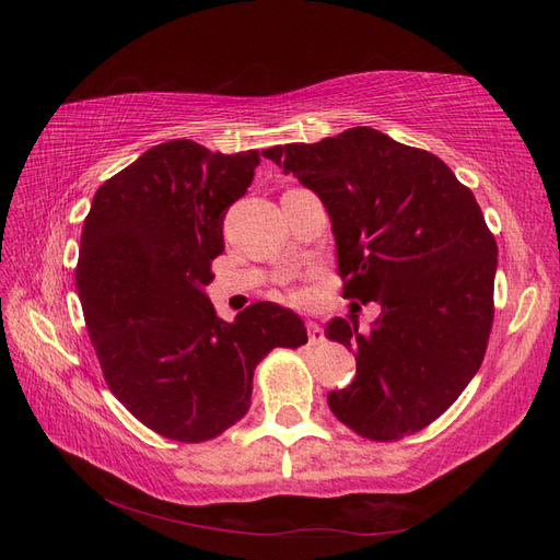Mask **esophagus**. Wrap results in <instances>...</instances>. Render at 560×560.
I'll return each mask as SVG.
<instances>
[{
    "instance_id": "1",
    "label": "esophagus",
    "mask_w": 560,
    "mask_h": 560,
    "mask_svg": "<svg viewBox=\"0 0 560 560\" xmlns=\"http://www.w3.org/2000/svg\"><path fill=\"white\" fill-rule=\"evenodd\" d=\"M307 339H311V343H319L325 339V331L323 327H319L317 323H307Z\"/></svg>"
}]
</instances>
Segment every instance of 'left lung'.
Masks as SVG:
<instances>
[{
  "instance_id": "obj_1",
  "label": "left lung",
  "mask_w": 560,
  "mask_h": 560,
  "mask_svg": "<svg viewBox=\"0 0 560 560\" xmlns=\"http://www.w3.org/2000/svg\"><path fill=\"white\" fill-rule=\"evenodd\" d=\"M323 199L343 299L377 301L371 331L335 317L325 337L355 353L337 419L389 443L450 409L483 361L493 325L495 237L471 189L433 153L373 127L267 151Z\"/></svg>"
}]
</instances>
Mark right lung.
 I'll return each mask as SVG.
<instances>
[{
  "instance_id": "1",
  "label": "right lung",
  "mask_w": 560,
  "mask_h": 560,
  "mask_svg": "<svg viewBox=\"0 0 560 560\" xmlns=\"http://www.w3.org/2000/svg\"><path fill=\"white\" fill-rule=\"evenodd\" d=\"M261 156L165 141L105 180L83 221L77 293L103 377L163 438L221 435L247 413L257 363L307 341L287 307L253 303L223 323L205 293L225 211Z\"/></svg>"
}]
</instances>
